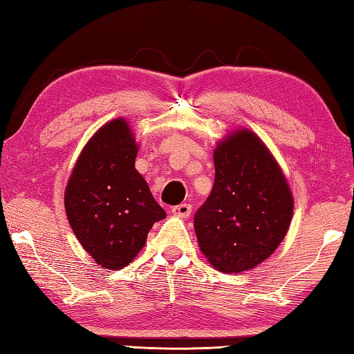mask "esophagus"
<instances>
[{"label":"esophagus","instance_id":"34e87169","mask_svg":"<svg viewBox=\"0 0 354 354\" xmlns=\"http://www.w3.org/2000/svg\"><path fill=\"white\" fill-rule=\"evenodd\" d=\"M171 213L179 218H189L192 213V205L190 204H179L171 207Z\"/></svg>","mask_w":354,"mask_h":354}]
</instances>
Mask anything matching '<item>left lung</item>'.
<instances>
[{
    "label": "left lung",
    "instance_id": "1",
    "mask_svg": "<svg viewBox=\"0 0 354 354\" xmlns=\"http://www.w3.org/2000/svg\"><path fill=\"white\" fill-rule=\"evenodd\" d=\"M214 184L195 214L201 252L224 273L254 268L282 242L293 196L273 155L253 131L241 129L213 151Z\"/></svg>",
    "mask_w": 354,
    "mask_h": 354
}]
</instances>
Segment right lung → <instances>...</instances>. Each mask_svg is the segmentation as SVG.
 <instances>
[{
	"mask_svg": "<svg viewBox=\"0 0 354 354\" xmlns=\"http://www.w3.org/2000/svg\"><path fill=\"white\" fill-rule=\"evenodd\" d=\"M136 153L129 122L110 121L82 149L66 187L68 224L84 250L107 270L129 266L150 228L165 218L135 169Z\"/></svg>",
	"mask_w": 354,
	"mask_h": 354,
	"instance_id": "right-lung-1",
	"label": "right lung"
}]
</instances>
